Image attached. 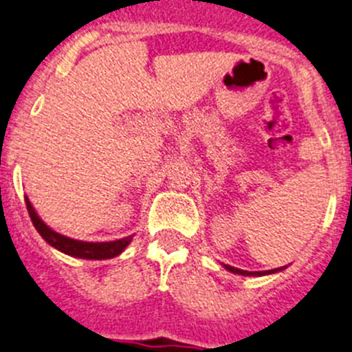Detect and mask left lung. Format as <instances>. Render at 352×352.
Wrapping results in <instances>:
<instances>
[{
    "label": "left lung",
    "mask_w": 352,
    "mask_h": 352,
    "mask_svg": "<svg viewBox=\"0 0 352 352\" xmlns=\"http://www.w3.org/2000/svg\"><path fill=\"white\" fill-rule=\"evenodd\" d=\"M225 265V269L227 271H230V273L234 274H243V276H264V274H273V273H278V271H283L285 269V265L283 267H278V269H269V271H244V269H237V267H232V265Z\"/></svg>",
    "instance_id": "8db88e82"
}]
</instances>
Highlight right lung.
Segmentation results:
<instances>
[{
  "label": "right lung",
  "mask_w": 352,
  "mask_h": 352,
  "mask_svg": "<svg viewBox=\"0 0 352 352\" xmlns=\"http://www.w3.org/2000/svg\"><path fill=\"white\" fill-rule=\"evenodd\" d=\"M26 200V207H28L30 218L33 221V227L36 228V232L42 235V239L56 248L58 252L65 253V255L76 256V258H87V261H106V258H113V256L120 255L129 243L133 241V237H124V239L118 241H109V243H87V241H78V239H70L67 235L58 234L53 228H49L41 218L38 214L33 209L32 201L28 198Z\"/></svg>",
  "instance_id": "1"
}]
</instances>
